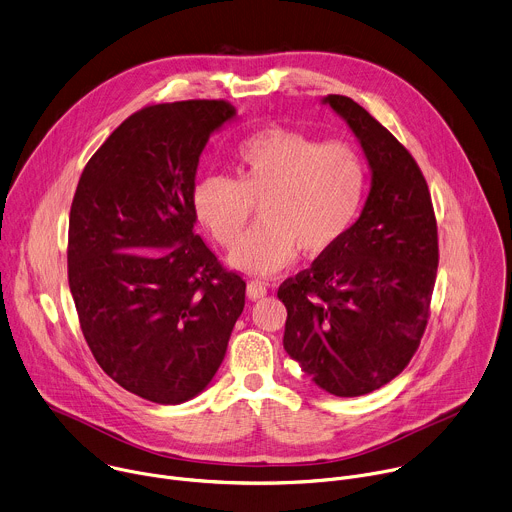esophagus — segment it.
<instances>
[{"mask_svg":"<svg viewBox=\"0 0 512 512\" xmlns=\"http://www.w3.org/2000/svg\"><path fill=\"white\" fill-rule=\"evenodd\" d=\"M266 292H268V286L262 280H250L248 282V298L258 300V298L266 296Z\"/></svg>","mask_w":512,"mask_h":512,"instance_id":"1","label":"esophagus"}]
</instances>
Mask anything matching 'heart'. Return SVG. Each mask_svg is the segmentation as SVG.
Wrapping results in <instances>:
<instances>
[{
    "mask_svg": "<svg viewBox=\"0 0 512 512\" xmlns=\"http://www.w3.org/2000/svg\"><path fill=\"white\" fill-rule=\"evenodd\" d=\"M234 171L236 179H197L193 210L210 236L232 250L259 206L261 224L230 258L250 274H274L300 250L311 258L327 254L347 236L363 206L365 161L347 141L321 143L268 127L238 145Z\"/></svg>",
    "mask_w": 512,
    "mask_h": 512,
    "instance_id": "heart-1",
    "label": "heart"
}]
</instances>
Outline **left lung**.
Instances as JSON below:
<instances>
[{
  "mask_svg": "<svg viewBox=\"0 0 512 512\" xmlns=\"http://www.w3.org/2000/svg\"><path fill=\"white\" fill-rule=\"evenodd\" d=\"M361 141L371 191L347 236L278 288L284 349L325 391L357 397L397 377L426 333L438 272V224L426 177L377 119L329 94Z\"/></svg>",
  "mask_w": 512,
  "mask_h": 512,
  "instance_id": "8db88e82",
  "label": "left lung"
}]
</instances>
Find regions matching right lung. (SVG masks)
<instances>
[{
  "instance_id": "obj_1",
  "label": "right lung",
  "mask_w": 512,
  "mask_h": 512,
  "mask_svg": "<svg viewBox=\"0 0 512 512\" xmlns=\"http://www.w3.org/2000/svg\"><path fill=\"white\" fill-rule=\"evenodd\" d=\"M228 100L149 105L88 159L68 222V284L100 369L181 403L208 387L244 311L246 282L195 232L193 187Z\"/></svg>"
}]
</instances>
